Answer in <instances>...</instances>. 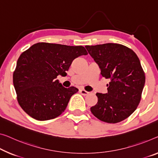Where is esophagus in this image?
Masks as SVG:
<instances>
[{
  "instance_id": "1",
  "label": "esophagus",
  "mask_w": 158,
  "mask_h": 158,
  "mask_svg": "<svg viewBox=\"0 0 158 158\" xmlns=\"http://www.w3.org/2000/svg\"><path fill=\"white\" fill-rule=\"evenodd\" d=\"M80 93H81L82 95H84V96H85V95H87V94H88L89 93V92H87V91H86V90H85V89H80Z\"/></svg>"
}]
</instances>
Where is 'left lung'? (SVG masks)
Masks as SVG:
<instances>
[{"instance_id": "left-lung-1", "label": "left lung", "mask_w": 158, "mask_h": 158, "mask_svg": "<svg viewBox=\"0 0 158 158\" xmlns=\"http://www.w3.org/2000/svg\"><path fill=\"white\" fill-rule=\"evenodd\" d=\"M101 70L110 81L107 93H96L98 103L90 108L93 114L106 123L126 119L136 110L140 101L145 77L140 60L131 48L119 44L85 46Z\"/></svg>"}]
</instances>
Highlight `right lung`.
Listing matches in <instances>:
<instances>
[{"label": "right lung", "mask_w": 158, "mask_h": 158, "mask_svg": "<svg viewBox=\"0 0 158 158\" xmlns=\"http://www.w3.org/2000/svg\"><path fill=\"white\" fill-rule=\"evenodd\" d=\"M87 54L82 46L45 42L35 44L24 52L13 73V85L22 109L39 121L61 114L78 89L65 88L56 77L66 74L75 59Z\"/></svg>", "instance_id": "right-lung-1"}]
</instances>
